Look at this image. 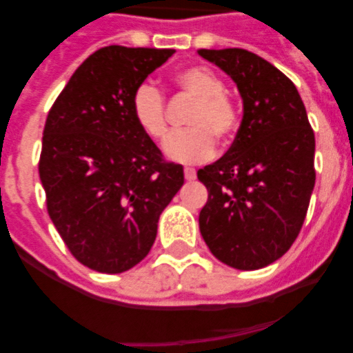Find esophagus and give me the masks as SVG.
Wrapping results in <instances>:
<instances>
[{"label":"esophagus","instance_id":"34e87169","mask_svg":"<svg viewBox=\"0 0 353 353\" xmlns=\"http://www.w3.org/2000/svg\"><path fill=\"white\" fill-rule=\"evenodd\" d=\"M185 179L187 181H194L196 179V170L194 168H185Z\"/></svg>","mask_w":353,"mask_h":353}]
</instances>
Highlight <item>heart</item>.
Wrapping results in <instances>:
<instances>
[{
  "label": "heart",
  "instance_id": "1",
  "mask_svg": "<svg viewBox=\"0 0 353 353\" xmlns=\"http://www.w3.org/2000/svg\"><path fill=\"white\" fill-rule=\"evenodd\" d=\"M177 88L194 99L185 119L187 130L168 135L163 152L176 163H203L216 150L214 139L227 143L238 130L240 117L234 102L225 95V84L212 69L190 65L176 74ZM132 115L148 137L163 139L166 133L165 99L157 88L139 85L132 97Z\"/></svg>",
  "mask_w": 353,
  "mask_h": 353
}]
</instances>
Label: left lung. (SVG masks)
<instances>
[{"label":"left lung","instance_id":"1","mask_svg":"<svg viewBox=\"0 0 353 353\" xmlns=\"http://www.w3.org/2000/svg\"><path fill=\"white\" fill-rule=\"evenodd\" d=\"M240 91L243 119L220 159L198 170L209 190L199 231L220 262L241 271L284 256L315 187V135L295 84L245 49H199Z\"/></svg>","mask_w":353,"mask_h":353}]
</instances>
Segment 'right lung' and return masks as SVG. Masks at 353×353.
I'll list each match as a JSON object with an SVG mask.
<instances>
[{
	"instance_id": "right-lung-1",
	"label": "right lung",
	"mask_w": 353,
	"mask_h": 353,
	"mask_svg": "<svg viewBox=\"0 0 353 353\" xmlns=\"http://www.w3.org/2000/svg\"><path fill=\"white\" fill-rule=\"evenodd\" d=\"M174 52L102 47L47 115L38 165L47 212L71 254L99 273H122L148 254L185 181L132 115L135 90Z\"/></svg>"
}]
</instances>
